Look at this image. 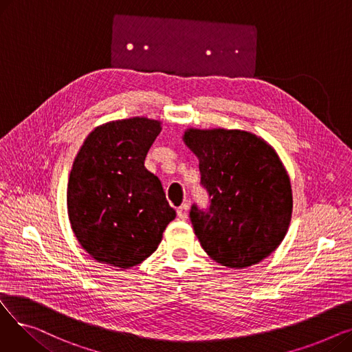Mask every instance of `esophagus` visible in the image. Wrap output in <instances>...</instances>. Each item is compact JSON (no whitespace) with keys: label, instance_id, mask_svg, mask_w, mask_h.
<instances>
[{"label":"esophagus","instance_id":"obj_1","mask_svg":"<svg viewBox=\"0 0 352 352\" xmlns=\"http://www.w3.org/2000/svg\"><path fill=\"white\" fill-rule=\"evenodd\" d=\"M177 214H178V218L186 219V218H187V214H188V206H187V204H182V206L177 210Z\"/></svg>","mask_w":352,"mask_h":352}]
</instances>
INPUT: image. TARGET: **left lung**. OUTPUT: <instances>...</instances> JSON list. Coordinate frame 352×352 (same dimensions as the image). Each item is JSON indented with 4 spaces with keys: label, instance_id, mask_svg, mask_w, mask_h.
Masks as SVG:
<instances>
[{
    "label": "left lung",
    "instance_id": "left-lung-1",
    "mask_svg": "<svg viewBox=\"0 0 352 352\" xmlns=\"http://www.w3.org/2000/svg\"><path fill=\"white\" fill-rule=\"evenodd\" d=\"M184 142L199 161L208 211L190 217L201 247L221 265L241 270L280 247L292 215L289 175L274 148L244 129L188 128Z\"/></svg>",
    "mask_w": 352,
    "mask_h": 352
}]
</instances>
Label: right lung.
<instances>
[{
	"label": "right lung",
	"instance_id": "right-lung-1",
	"mask_svg": "<svg viewBox=\"0 0 352 352\" xmlns=\"http://www.w3.org/2000/svg\"><path fill=\"white\" fill-rule=\"evenodd\" d=\"M146 117L96 126L72 162L67 187L71 230L96 261L126 270L146 260L177 212L144 161L161 133Z\"/></svg>",
	"mask_w": 352,
	"mask_h": 352
}]
</instances>
